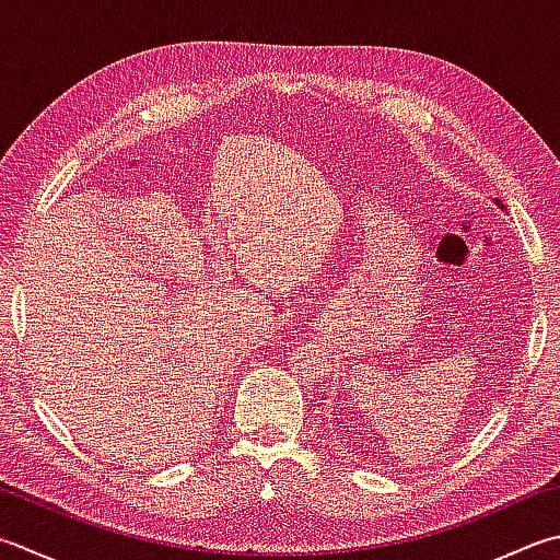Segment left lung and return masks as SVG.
I'll list each match as a JSON object with an SVG mask.
<instances>
[{
    "label": "left lung",
    "instance_id": "left-lung-1",
    "mask_svg": "<svg viewBox=\"0 0 560 560\" xmlns=\"http://www.w3.org/2000/svg\"><path fill=\"white\" fill-rule=\"evenodd\" d=\"M494 202H498V199H494ZM498 205H500V202H498ZM500 207H502V205H500Z\"/></svg>",
    "mask_w": 560,
    "mask_h": 560
}]
</instances>
